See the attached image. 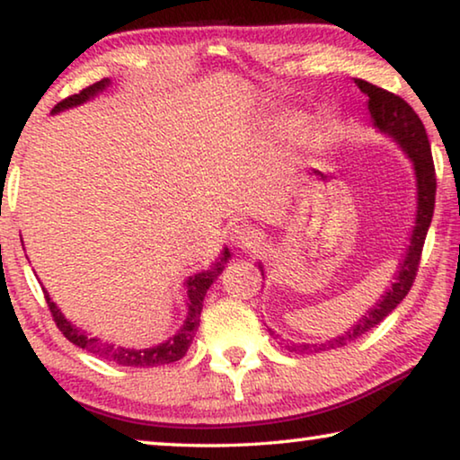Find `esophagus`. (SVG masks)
Here are the masks:
<instances>
[{
  "instance_id": "esophagus-1",
  "label": "esophagus",
  "mask_w": 460,
  "mask_h": 460,
  "mask_svg": "<svg viewBox=\"0 0 460 460\" xmlns=\"http://www.w3.org/2000/svg\"><path fill=\"white\" fill-rule=\"evenodd\" d=\"M230 240H232V244L240 248V251H252L254 246H259L261 234H259V230L252 228L251 224H238V226H234V230H232Z\"/></svg>"
}]
</instances>
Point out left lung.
<instances>
[{"label":"left lung","mask_w":460,"mask_h":460,"mask_svg":"<svg viewBox=\"0 0 460 460\" xmlns=\"http://www.w3.org/2000/svg\"><path fill=\"white\" fill-rule=\"evenodd\" d=\"M357 87L367 97V108L371 114V124L379 134H385L387 138L395 142L402 148L405 159L411 163L413 177H416V214H413V226L405 244L403 257L397 262L395 273L391 277V285L381 293V297L360 315V318L346 330L344 334L330 338L318 344L310 342H288L285 349L289 352H320L330 349H341L355 338L363 336L368 330H373L381 323L387 315L400 305V301L408 296L413 279H416V270L420 265L421 246L430 228L434 216V195H436V177H434V163L430 142L426 137V128L421 124L416 111L405 103L402 97L385 92L377 85H371L363 79H355ZM259 269L265 279V267L259 261ZM269 334H275L269 328Z\"/></svg>","instance_id":"left-lung-1"}]
</instances>
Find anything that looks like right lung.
I'll list each match as a JSON object with an SVG mask.
<instances>
[{
    "mask_svg": "<svg viewBox=\"0 0 460 460\" xmlns=\"http://www.w3.org/2000/svg\"><path fill=\"white\" fill-rule=\"evenodd\" d=\"M111 85V79H102L89 85L87 89H83L81 93H75L71 97H66L60 103H57L52 108L50 114L57 116L60 111L77 108V105H83L87 102H92L93 97L103 93L105 89ZM24 246V244H22ZM230 261V251L228 246L222 248V252L217 254L216 262L209 269L201 270V273H195L191 277H187L183 288H185V304H187V314L185 320L181 323L179 330L172 336H169L167 341H163L155 346H148V349H128V346H118L114 342H103L102 338L93 336L92 332H85V330L79 328L77 323H73L71 320L65 318V314L58 310V305L52 301L49 296V291L42 288L44 297H47V304L52 312V318H55L57 326L60 332L65 334V338L69 342H73L79 349H85L93 355L102 357L105 360L114 365H122V367H159V365H169L175 363V360L183 358L187 349L191 346V341L195 332H198L199 326V314L203 310V297H206L208 289L212 288V283L222 275V270L226 269V262Z\"/></svg>",
    "mask_w": 460,
    "mask_h": 460,
    "instance_id": "add662e5",
    "label": "right lung"
}]
</instances>
